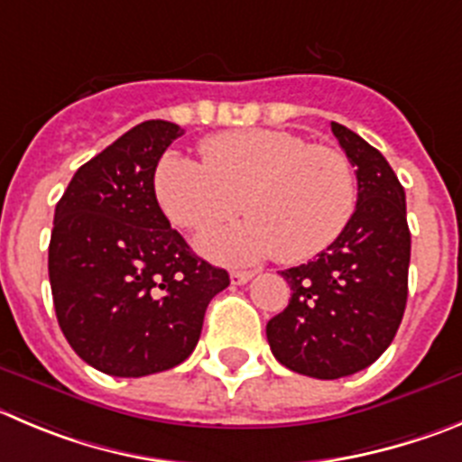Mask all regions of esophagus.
<instances>
[{
  "label": "esophagus",
  "instance_id": "esophagus-1",
  "mask_svg": "<svg viewBox=\"0 0 462 462\" xmlns=\"http://www.w3.org/2000/svg\"><path fill=\"white\" fill-rule=\"evenodd\" d=\"M253 275H255V273H253V271H232V273H230V282L232 284H245V282H248V280L253 278Z\"/></svg>",
  "mask_w": 462,
  "mask_h": 462
}]
</instances>
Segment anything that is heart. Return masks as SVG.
<instances>
[{
  "label": "heart",
  "instance_id": "heart-1",
  "mask_svg": "<svg viewBox=\"0 0 462 462\" xmlns=\"http://www.w3.org/2000/svg\"><path fill=\"white\" fill-rule=\"evenodd\" d=\"M200 154L202 163L168 152L154 172V196L168 221L189 232L211 230L244 207L248 221L200 239V251L223 264L310 260L356 211V172L330 145L253 127L209 136Z\"/></svg>",
  "mask_w": 462,
  "mask_h": 462
}]
</instances>
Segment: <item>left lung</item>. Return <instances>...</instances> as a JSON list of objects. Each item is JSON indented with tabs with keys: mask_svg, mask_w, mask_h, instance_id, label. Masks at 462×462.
<instances>
[{
	"mask_svg": "<svg viewBox=\"0 0 462 462\" xmlns=\"http://www.w3.org/2000/svg\"><path fill=\"white\" fill-rule=\"evenodd\" d=\"M335 139L357 168V202L342 235L308 264L282 271L290 305L266 323L275 360L335 381L369 367L394 339L408 299L406 191L387 159L339 123Z\"/></svg>",
	"mask_w": 462,
	"mask_h": 462,
	"instance_id": "8db88e82",
	"label": "left lung"
}]
</instances>
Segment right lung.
Wrapping results in <instances>:
<instances>
[{
	"label": "right lung",
	"mask_w": 462,
	"mask_h": 462,
	"mask_svg": "<svg viewBox=\"0 0 462 462\" xmlns=\"http://www.w3.org/2000/svg\"><path fill=\"white\" fill-rule=\"evenodd\" d=\"M184 129L145 120L86 162L54 211L50 284L56 319L97 372L139 378L187 360L209 300L230 284L172 230L154 171Z\"/></svg>",
	"instance_id": "1"
}]
</instances>
